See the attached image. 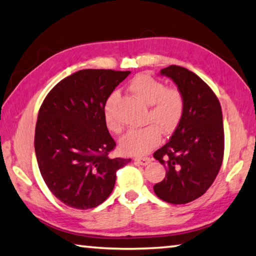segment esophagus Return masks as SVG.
<instances>
[{
    "instance_id": "obj_1",
    "label": "esophagus",
    "mask_w": 256,
    "mask_h": 256,
    "mask_svg": "<svg viewBox=\"0 0 256 256\" xmlns=\"http://www.w3.org/2000/svg\"><path fill=\"white\" fill-rule=\"evenodd\" d=\"M136 163H138L140 166H148L152 162V158H136Z\"/></svg>"
}]
</instances>
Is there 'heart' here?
I'll return each instance as SVG.
<instances>
[{"label":"heart","mask_w":256,"mask_h":256,"mask_svg":"<svg viewBox=\"0 0 256 256\" xmlns=\"http://www.w3.org/2000/svg\"><path fill=\"white\" fill-rule=\"evenodd\" d=\"M130 90L148 106L146 122L152 125L128 131L120 140V148L133 155H144L156 147L161 140V130L164 134L174 132L180 123L184 112V100L177 88L166 87L164 84L150 74L136 76L130 82ZM117 93L108 98L104 106V120L110 131L118 132V124L112 112Z\"/></svg>","instance_id":"b5f03b06"}]
</instances>
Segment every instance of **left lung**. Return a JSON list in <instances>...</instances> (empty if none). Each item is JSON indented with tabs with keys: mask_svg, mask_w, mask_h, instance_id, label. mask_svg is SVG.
<instances>
[{
	"mask_svg": "<svg viewBox=\"0 0 256 256\" xmlns=\"http://www.w3.org/2000/svg\"><path fill=\"white\" fill-rule=\"evenodd\" d=\"M160 74L177 85L184 112L170 140L154 152L166 169L164 179L154 185V192L163 201L184 204L206 193L222 166V108L210 87L188 68L170 66Z\"/></svg>",
	"mask_w": 256,
	"mask_h": 256,
	"instance_id": "1",
	"label": "left lung"
}]
</instances>
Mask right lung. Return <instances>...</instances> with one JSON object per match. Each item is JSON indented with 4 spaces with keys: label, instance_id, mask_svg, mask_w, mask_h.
Instances as JSON below:
<instances>
[{
    "label": "right lung",
    "instance_id": "obj_1",
    "mask_svg": "<svg viewBox=\"0 0 256 256\" xmlns=\"http://www.w3.org/2000/svg\"><path fill=\"white\" fill-rule=\"evenodd\" d=\"M131 71L86 68L49 92L38 115L34 148L46 185L68 207L90 209L112 192L116 171L131 161L108 155L116 146L106 102Z\"/></svg>",
    "mask_w": 256,
    "mask_h": 256
}]
</instances>
